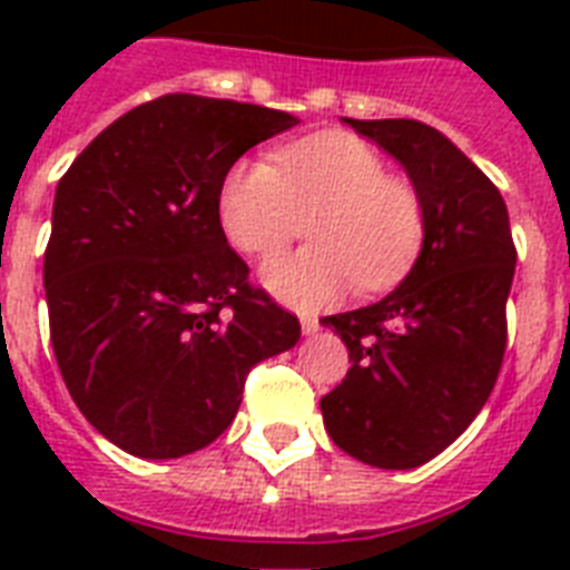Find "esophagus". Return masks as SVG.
Returning a JSON list of instances; mask_svg holds the SVG:
<instances>
[{"label":"esophagus","mask_w":570,"mask_h":570,"mask_svg":"<svg viewBox=\"0 0 570 570\" xmlns=\"http://www.w3.org/2000/svg\"><path fill=\"white\" fill-rule=\"evenodd\" d=\"M302 331H304V334H307V337H311V334H316V331H320V322L311 320V316H304V320H302Z\"/></svg>","instance_id":"obj_1"}]
</instances>
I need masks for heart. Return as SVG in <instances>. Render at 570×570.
Listing matches in <instances>:
<instances>
[{
  "mask_svg": "<svg viewBox=\"0 0 570 570\" xmlns=\"http://www.w3.org/2000/svg\"><path fill=\"white\" fill-rule=\"evenodd\" d=\"M215 213L233 248L266 257L307 224L313 248L272 257L259 281L277 302L313 313L352 286L373 293L396 281L423 245V200L361 138L322 132L281 147L275 159L245 156L222 177Z\"/></svg>",
  "mask_w": 570,
  "mask_h": 570,
  "instance_id": "obj_1",
  "label": "heart"
}]
</instances>
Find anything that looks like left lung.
I'll return each mask as SVG.
<instances>
[{
    "instance_id": "8db88e82",
    "label": "left lung",
    "mask_w": 570,
    "mask_h": 570,
    "mask_svg": "<svg viewBox=\"0 0 570 570\" xmlns=\"http://www.w3.org/2000/svg\"><path fill=\"white\" fill-rule=\"evenodd\" d=\"M346 120L405 168L425 230L393 293L322 320L352 370L320 407L352 459L411 470L446 450L494 390L518 254L503 195L443 132L405 118Z\"/></svg>"
}]
</instances>
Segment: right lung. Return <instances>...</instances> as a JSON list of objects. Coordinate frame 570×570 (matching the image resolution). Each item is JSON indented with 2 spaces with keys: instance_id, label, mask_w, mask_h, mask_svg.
Instances as JSON below:
<instances>
[{
  "instance_id": "add662e5",
  "label": "right lung",
  "mask_w": 570,
  "mask_h": 570,
  "mask_svg": "<svg viewBox=\"0 0 570 570\" xmlns=\"http://www.w3.org/2000/svg\"><path fill=\"white\" fill-rule=\"evenodd\" d=\"M286 111L165 94L106 127L58 180L43 254L49 340L85 420L138 459H180L233 423L250 366L302 325L248 284L215 197Z\"/></svg>"
}]
</instances>
